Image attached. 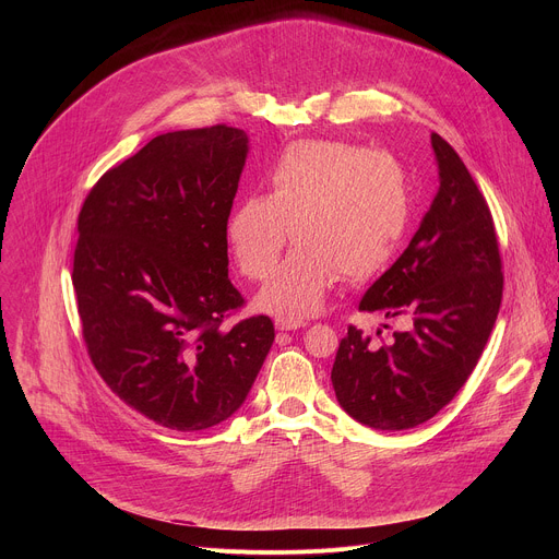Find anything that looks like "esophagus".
Here are the masks:
<instances>
[{"label":"esophagus","instance_id":"34e87169","mask_svg":"<svg viewBox=\"0 0 559 559\" xmlns=\"http://www.w3.org/2000/svg\"><path fill=\"white\" fill-rule=\"evenodd\" d=\"M276 330L278 332H292V330H300V328H305L307 323L305 321H289V318H276Z\"/></svg>","mask_w":559,"mask_h":559}]
</instances>
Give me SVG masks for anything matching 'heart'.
<instances>
[{
  "label": "heart",
  "instance_id": "obj_1",
  "mask_svg": "<svg viewBox=\"0 0 559 559\" xmlns=\"http://www.w3.org/2000/svg\"><path fill=\"white\" fill-rule=\"evenodd\" d=\"M267 179L270 197H246L227 221L229 252L248 278L272 270L289 229L298 241L257 294L265 313L302 321L323 307L341 272L373 276L403 243L412 186L386 152L300 141L276 158Z\"/></svg>",
  "mask_w": 559,
  "mask_h": 559
}]
</instances>
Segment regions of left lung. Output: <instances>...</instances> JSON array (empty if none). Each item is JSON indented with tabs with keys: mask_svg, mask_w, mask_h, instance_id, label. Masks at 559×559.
<instances>
[{
	"mask_svg": "<svg viewBox=\"0 0 559 559\" xmlns=\"http://www.w3.org/2000/svg\"><path fill=\"white\" fill-rule=\"evenodd\" d=\"M440 188L409 248L362 296V311L403 316L407 332L373 347L349 325L332 384L341 407L378 431L433 418L480 360L502 302V259L491 210L457 152L436 132Z\"/></svg>",
	"mask_w": 559,
	"mask_h": 559,
	"instance_id": "left-lung-1",
	"label": "left lung"
}]
</instances>
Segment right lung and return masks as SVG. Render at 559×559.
Wrapping results in <instances>:
<instances>
[{
    "label": "right lung",
    "mask_w": 559,
    "mask_h": 559,
    "mask_svg": "<svg viewBox=\"0 0 559 559\" xmlns=\"http://www.w3.org/2000/svg\"><path fill=\"white\" fill-rule=\"evenodd\" d=\"M248 134L229 126L154 136L110 168L79 212L72 285L88 356L156 425L203 431L246 397L274 343L227 278V218Z\"/></svg>",
    "instance_id": "obj_1"
}]
</instances>
